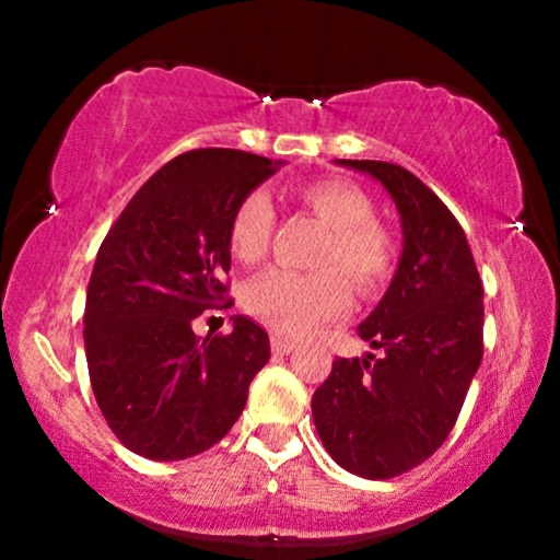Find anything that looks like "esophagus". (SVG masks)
Returning <instances> with one entry per match:
<instances>
[{"label": "esophagus", "mask_w": 560, "mask_h": 560, "mask_svg": "<svg viewBox=\"0 0 560 560\" xmlns=\"http://www.w3.org/2000/svg\"><path fill=\"white\" fill-rule=\"evenodd\" d=\"M294 345L292 339H284V337H271V350L276 352V355H287V352H292L294 350Z\"/></svg>", "instance_id": "34e87169"}]
</instances>
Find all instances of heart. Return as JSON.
<instances>
[{"instance_id": "b5f03b06", "label": "heart", "mask_w": 560, "mask_h": 560, "mask_svg": "<svg viewBox=\"0 0 560 560\" xmlns=\"http://www.w3.org/2000/svg\"><path fill=\"white\" fill-rule=\"evenodd\" d=\"M302 208L329 229L318 253V271L300 273L271 268L247 287V311L271 329L302 337L318 326L345 316L350 285L374 294L389 281L395 268V244L376 223V208L365 191L347 182H313L298 189ZM273 234V205L266 191L255 189L240 199L229 221V247L240 262H258ZM342 270L348 278L338 273Z\"/></svg>"}]
</instances>
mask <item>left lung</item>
Masks as SVG:
<instances>
[{
	"instance_id": "1",
	"label": "left lung",
	"mask_w": 560,
	"mask_h": 560,
	"mask_svg": "<svg viewBox=\"0 0 560 560\" xmlns=\"http://www.w3.org/2000/svg\"><path fill=\"white\" fill-rule=\"evenodd\" d=\"M382 182L402 223L395 279L358 334L378 355L337 358L313 392V421L339 466L392 479L440 450L481 363L485 289L464 229L402 165L339 160Z\"/></svg>"
}]
</instances>
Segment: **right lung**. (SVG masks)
Listing matches in <instances>:
<instances>
[{
	"instance_id": "right-lung-1",
	"label": "right lung",
	"mask_w": 560,
	"mask_h": 560,
	"mask_svg": "<svg viewBox=\"0 0 560 560\" xmlns=\"http://www.w3.org/2000/svg\"><path fill=\"white\" fill-rule=\"evenodd\" d=\"M279 160L205 147L150 178L96 253L83 311L92 389L107 427L152 460H184L221 442L271 358L268 334L234 316L231 334L191 320L226 300L229 221Z\"/></svg>"
}]
</instances>
